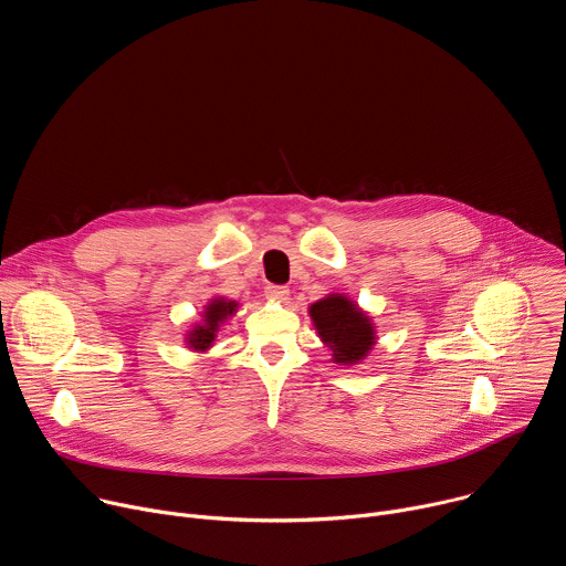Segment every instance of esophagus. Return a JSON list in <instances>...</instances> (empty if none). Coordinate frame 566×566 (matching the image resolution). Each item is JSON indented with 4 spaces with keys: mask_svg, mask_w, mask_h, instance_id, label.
<instances>
[{
    "mask_svg": "<svg viewBox=\"0 0 566 566\" xmlns=\"http://www.w3.org/2000/svg\"><path fill=\"white\" fill-rule=\"evenodd\" d=\"M264 293H266V297L277 300V302L289 300V289H286V286H280V284H269V286L264 289Z\"/></svg>",
    "mask_w": 566,
    "mask_h": 566,
    "instance_id": "esophagus-1",
    "label": "esophagus"
}]
</instances>
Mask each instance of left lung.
Wrapping results in <instances>:
<instances>
[{"label":"left lung","instance_id":"obj_1","mask_svg":"<svg viewBox=\"0 0 566 566\" xmlns=\"http://www.w3.org/2000/svg\"><path fill=\"white\" fill-rule=\"evenodd\" d=\"M308 313L317 336L334 352V360L340 365L363 360L376 343L371 319L340 293L317 300L311 304Z\"/></svg>","mask_w":566,"mask_h":566}]
</instances>
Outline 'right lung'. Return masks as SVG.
I'll use <instances>...</instances> for the list:
<instances>
[{"label":"right lung","instance_id":"obj_1","mask_svg":"<svg viewBox=\"0 0 566 566\" xmlns=\"http://www.w3.org/2000/svg\"><path fill=\"white\" fill-rule=\"evenodd\" d=\"M237 311V302H228L223 297H214L206 311H203V325H197L190 334H188V345L195 352H206L212 343L214 336L221 327V322L232 315Z\"/></svg>","mask_w":566,"mask_h":566}]
</instances>
